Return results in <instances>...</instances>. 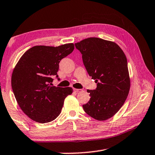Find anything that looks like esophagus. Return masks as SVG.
Masks as SVG:
<instances>
[{"label": "esophagus", "mask_w": 155, "mask_h": 155, "mask_svg": "<svg viewBox=\"0 0 155 155\" xmlns=\"http://www.w3.org/2000/svg\"><path fill=\"white\" fill-rule=\"evenodd\" d=\"M73 90H74V91H75L76 93H78V92H81L83 91V89H75V88H74L73 89Z\"/></svg>", "instance_id": "1"}]
</instances>
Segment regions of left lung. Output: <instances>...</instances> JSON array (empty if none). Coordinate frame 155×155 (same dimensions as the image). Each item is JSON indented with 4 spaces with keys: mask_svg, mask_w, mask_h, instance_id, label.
I'll return each instance as SVG.
<instances>
[{
    "mask_svg": "<svg viewBox=\"0 0 155 155\" xmlns=\"http://www.w3.org/2000/svg\"><path fill=\"white\" fill-rule=\"evenodd\" d=\"M74 45L89 75L97 83L96 89L87 90L90 100L83 105L84 110L98 120L108 119L121 108L130 88L125 53L114 42L99 38H85Z\"/></svg>",
    "mask_w": 155,
    "mask_h": 155,
    "instance_id": "left-lung-1",
    "label": "left lung"
}]
</instances>
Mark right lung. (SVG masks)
<instances>
[{"label": "right lung", "instance_id": "right-lung-1", "mask_svg": "<svg viewBox=\"0 0 155 155\" xmlns=\"http://www.w3.org/2000/svg\"><path fill=\"white\" fill-rule=\"evenodd\" d=\"M74 49L72 43L35 46L19 59L12 73L11 87L20 108L32 120L46 123L60 115L72 89L53 86V78L59 79V63Z\"/></svg>", "mask_w": 155, "mask_h": 155}]
</instances>
